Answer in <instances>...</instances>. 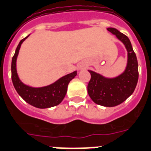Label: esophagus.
Listing matches in <instances>:
<instances>
[{"label": "esophagus", "instance_id": "1", "mask_svg": "<svg viewBox=\"0 0 151 151\" xmlns=\"http://www.w3.org/2000/svg\"><path fill=\"white\" fill-rule=\"evenodd\" d=\"M78 69H79V70H81V69H82V67H81V66H79V68H78Z\"/></svg>", "mask_w": 151, "mask_h": 151}]
</instances>
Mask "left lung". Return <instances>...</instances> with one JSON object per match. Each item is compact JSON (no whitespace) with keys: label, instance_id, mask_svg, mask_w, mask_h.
<instances>
[{"label":"left lung","instance_id":"left-lung-1","mask_svg":"<svg viewBox=\"0 0 151 151\" xmlns=\"http://www.w3.org/2000/svg\"><path fill=\"white\" fill-rule=\"evenodd\" d=\"M108 31L116 35L127 50V65L124 73L115 78H104L99 73L88 70L91 78L88 84V93L94 103L105 107H114L126 101L134 92L139 79L136 55L128 37L113 27Z\"/></svg>","mask_w":151,"mask_h":151}]
</instances>
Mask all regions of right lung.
Here are the masks:
<instances>
[{"label": "right lung", "instance_id": "add662e5", "mask_svg": "<svg viewBox=\"0 0 151 151\" xmlns=\"http://www.w3.org/2000/svg\"><path fill=\"white\" fill-rule=\"evenodd\" d=\"M27 36L20 40L12 60V81L16 90L19 96L24 99L27 103L39 109H47L50 107L56 106L63 101L67 92L68 84L76 75L77 72L69 73L64 76L54 84L45 86L42 88H33L24 83L19 79L17 73V58L19 53L22 42H24Z\"/></svg>", "mask_w": 151, "mask_h": 151}]
</instances>
